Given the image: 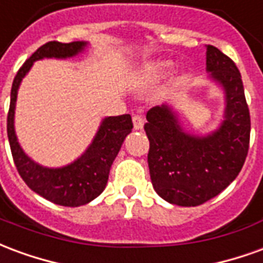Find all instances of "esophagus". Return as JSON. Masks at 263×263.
<instances>
[{
    "mask_svg": "<svg viewBox=\"0 0 263 263\" xmlns=\"http://www.w3.org/2000/svg\"><path fill=\"white\" fill-rule=\"evenodd\" d=\"M132 121H134V128L135 129H142L143 124H145V120H143L142 115L135 114L132 117Z\"/></svg>",
    "mask_w": 263,
    "mask_h": 263,
    "instance_id": "1",
    "label": "esophagus"
}]
</instances>
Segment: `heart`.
<instances>
[{
  "mask_svg": "<svg viewBox=\"0 0 263 263\" xmlns=\"http://www.w3.org/2000/svg\"><path fill=\"white\" fill-rule=\"evenodd\" d=\"M172 67V62L169 60H158V62H152L148 63L142 70V76L145 79H156L163 76L167 70Z\"/></svg>",
  "mask_w": 263,
  "mask_h": 263,
  "instance_id": "heart-1",
  "label": "heart"
}]
</instances>
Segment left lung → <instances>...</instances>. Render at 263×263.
<instances>
[{"instance_id":"8db88e82","label":"left lung","mask_w":263,"mask_h":263,"mask_svg":"<svg viewBox=\"0 0 263 263\" xmlns=\"http://www.w3.org/2000/svg\"><path fill=\"white\" fill-rule=\"evenodd\" d=\"M205 65L226 90V120L207 137L183 131L166 105L146 112L148 165L154 189L176 205L192 207L215 197L238 176L247 159L251 117L241 73L227 54L207 45Z\"/></svg>"}]
</instances>
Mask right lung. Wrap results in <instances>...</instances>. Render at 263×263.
Segmentation results:
<instances>
[{"label":"right lung","instance_id":"1","mask_svg":"<svg viewBox=\"0 0 263 263\" xmlns=\"http://www.w3.org/2000/svg\"><path fill=\"white\" fill-rule=\"evenodd\" d=\"M86 42L60 43L52 41L42 45L22 65L11 88V103L7 117V132L16 171L35 193L49 201L66 207H79L100 196L108 180L109 167L120 152L125 137L132 131L131 115L108 117L101 122L92 143L79 159L59 169H48L31 160L21 149L14 129V111L21 81L36 62L43 58H71L81 52Z\"/></svg>","mask_w":263,"mask_h":263}]
</instances>
